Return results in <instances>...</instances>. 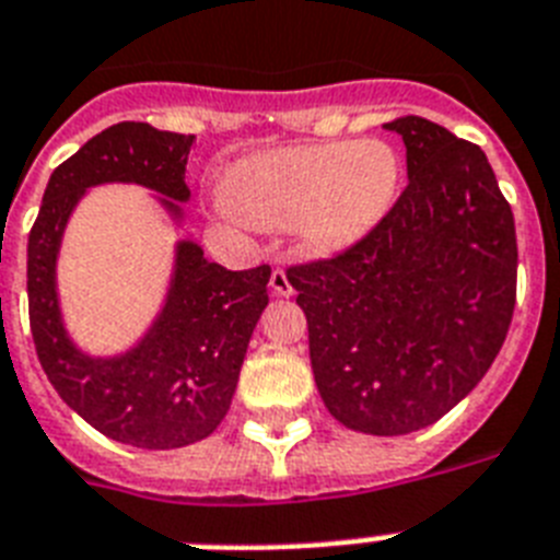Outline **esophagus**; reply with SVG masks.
Listing matches in <instances>:
<instances>
[{
    "mask_svg": "<svg viewBox=\"0 0 560 560\" xmlns=\"http://www.w3.org/2000/svg\"><path fill=\"white\" fill-rule=\"evenodd\" d=\"M270 290L276 295H293V284H290L284 267H276V270L270 272Z\"/></svg>",
    "mask_w": 560,
    "mask_h": 560,
    "instance_id": "1",
    "label": "esophagus"
}]
</instances>
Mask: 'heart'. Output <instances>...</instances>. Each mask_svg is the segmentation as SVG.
Listing matches in <instances>:
<instances>
[{
    "label": "heart",
    "mask_w": 560,
    "mask_h": 560,
    "mask_svg": "<svg viewBox=\"0 0 560 560\" xmlns=\"http://www.w3.org/2000/svg\"><path fill=\"white\" fill-rule=\"evenodd\" d=\"M402 186V161L385 140H327L241 161L230 201L258 226H293L304 249L334 256L383 224Z\"/></svg>",
    "instance_id": "obj_1"
}]
</instances>
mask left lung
Returning <instances> with one entry per match:
<instances>
[{"label":"left lung","mask_w":560,"mask_h":560,"mask_svg":"<svg viewBox=\"0 0 560 560\" xmlns=\"http://www.w3.org/2000/svg\"><path fill=\"white\" fill-rule=\"evenodd\" d=\"M408 186L374 233L288 267L325 408L362 434H411L492 368L517 290L512 207L483 149L425 117L385 122Z\"/></svg>","instance_id":"left-lung-1"}]
</instances>
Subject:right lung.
Wrapping results in <instances>:
<instances>
[{
    "label": "right lung",
    "instance_id": "1",
    "mask_svg": "<svg viewBox=\"0 0 560 560\" xmlns=\"http://www.w3.org/2000/svg\"><path fill=\"white\" fill-rule=\"evenodd\" d=\"M195 135L117 122L54 170L28 235V316L39 365L89 425L138 448H180L209 438L230 411L249 336L267 307L270 267L226 270L192 241L175 249L161 316L131 351L89 357L68 339L57 299V253L89 186L140 184L180 218Z\"/></svg>",
    "mask_w": 560,
    "mask_h": 560
}]
</instances>
